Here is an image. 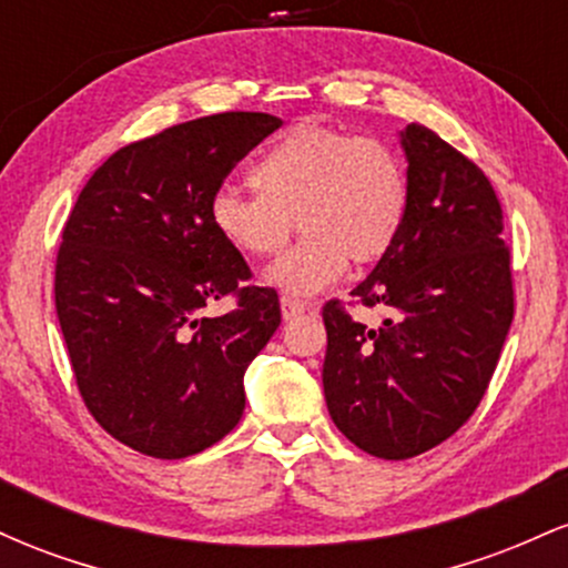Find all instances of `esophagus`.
<instances>
[{"label":"esophagus","mask_w":568,"mask_h":568,"mask_svg":"<svg viewBox=\"0 0 568 568\" xmlns=\"http://www.w3.org/2000/svg\"><path fill=\"white\" fill-rule=\"evenodd\" d=\"M280 310H283V321H293L296 315H304V312L310 310V304L298 302V298L283 296V298H280Z\"/></svg>","instance_id":"34e87169"}]
</instances>
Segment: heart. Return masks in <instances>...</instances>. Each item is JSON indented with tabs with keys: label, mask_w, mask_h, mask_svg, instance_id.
I'll list each match as a JSON object with an SVG mask.
<instances>
[{
	"label": "heart",
	"mask_w": 568,
	"mask_h": 568,
	"mask_svg": "<svg viewBox=\"0 0 568 568\" xmlns=\"http://www.w3.org/2000/svg\"><path fill=\"white\" fill-rule=\"evenodd\" d=\"M247 179L256 194H213L211 224L237 253L266 258L283 251L296 219L306 234L266 275L293 296L328 288L349 258L379 262L408 216V175L395 149L315 122L285 130Z\"/></svg>",
	"instance_id": "1"
}]
</instances>
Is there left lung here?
<instances>
[{
  "mask_svg": "<svg viewBox=\"0 0 568 568\" xmlns=\"http://www.w3.org/2000/svg\"><path fill=\"white\" fill-rule=\"evenodd\" d=\"M400 143L406 224L352 291L387 317L371 328L338 298L323 306L328 414L379 459L425 454L470 419L513 323L510 251L491 181L425 125H408Z\"/></svg>",
  "mask_w": 568,
  "mask_h": 568,
  "instance_id": "obj_1",
  "label": "left lung"
}]
</instances>
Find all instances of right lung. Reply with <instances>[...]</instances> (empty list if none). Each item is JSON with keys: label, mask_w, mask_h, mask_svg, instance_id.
<instances>
[{"label": "right lung", "mask_w": 568, "mask_h": 568, "mask_svg": "<svg viewBox=\"0 0 568 568\" xmlns=\"http://www.w3.org/2000/svg\"><path fill=\"white\" fill-rule=\"evenodd\" d=\"M283 120L224 112L128 143L77 197L55 312L93 419L133 452L184 459L230 435L243 376L280 325L272 288L211 224V197ZM239 298L221 318L201 310Z\"/></svg>", "instance_id": "add662e5"}]
</instances>
